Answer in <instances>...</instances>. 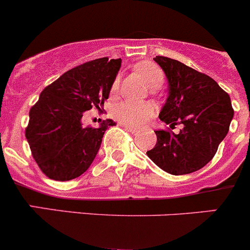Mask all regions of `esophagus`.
I'll use <instances>...</instances> for the list:
<instances>
[{
	"label": "esophagus",
	"instance_id": "1",
	"mask_svg": "<svg viewBox=\"0 0 250 250\" xmlns=\"http://www.w3.org/2000/svg\"><path fill=\"white\" fill-rule=\"evenodd\" d=\"M123 125V127H125V129L129 130V132H130V133H133V134H136V133H138V129H136V128L129 127V125Z\"/></svg>",
	"mask_w": 250,
	"mask_h": 250
}]
</instances>
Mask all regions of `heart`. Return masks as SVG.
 Listing matches in <instances>:
<instances>
[{
    "mask_svg": "<svg viewBox=\"0 0 250 250\" xmlns=\"http://www.w3.org/2000/svg\"><path fill=\"white\" fill-rule=\"evenodd\" d=\"M134 69L151 90H157L163 85L164 72L158 65L149 62H143L137 64ZM118 90H120V78H116L111 85L112 96H114ZM154 112H155L154 107L146 102L123 101L113 107L112 116L123 125H127L129 127H141L153 117Z\"/></svg>",
    "mask_w": 250,
    "mask_h": 250,
    "instance_id": "b5f03b06",
    "label": "heart"
}]
</instances>
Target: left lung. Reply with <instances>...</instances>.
<instances>
[{"label": "left lung", "mask_w": 250, "mask_h": 250, "mask_svg": "<svg viewBox=\"0 0 250 250\" xmlns=\"http://www.w3.org/2000/svg\"><path fill=\"white\" fill-rule=\"evenodd\" d=\"M155 62L167 80V97L159 113L164 123L183 128L178 134L155 130L157 144L146 155L171 175L191 174L214 157L227 136L234 111L228 93L212 78L167 57Z\"/></svg>", "instance_id": "left-lung-1"}]
</instances>
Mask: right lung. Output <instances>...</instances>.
Returning a JSON list of instances; mask_svg holds the SVG:
<instances>
[{
  "mask_svg": "<svg viewBox=\"0 0 250 250\" xmlns=\"http://www.w3.org/2000/svg\"><path fill=\"white\" fill-rule=\"evenodd\" d=\"M121 59L101 58L69 70L42 91L29 111L25 138L34 160L49 179L79 178L92 164L109 125L85 127L83 116L92 107L101 109L120 71Z\"/></svg>",
  "mask_w": 250,
  "mask_h": 250,
  "instance_id": "add662e5",
  "label": "right lung"
}]
</instances>
